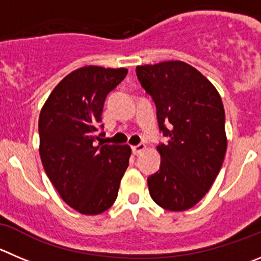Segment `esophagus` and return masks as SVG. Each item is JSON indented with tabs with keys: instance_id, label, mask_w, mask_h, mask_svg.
Instances as JSON below:
<instances>
[{
	"instance_id": "1",
	"label": "esophagus",
	"mask_w": 261,
	"mask_h": 261,
	"mask_svg": "<svg viewBox=\"0 0 261 261\" xmlns=\"http://www.w3.org/2000/svg\"><path fill=\"white\" fill-rule=\"evenodd\" d=\"M145 148H147L145 147V144H138V145H135V147H133V153L134 154H140V153H142Z\"/></svg>"
}]
</instances>
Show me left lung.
Returning <instances> with one entry per match:
<instances>
[{
  "mask_svg": "<svg viewBox=\"0 0 261 261\" xmlns=\"http://www.w3.org/2000/svg\"><path fill=\"white\" fill-rule=\"evenodd\" d=\"M152 96L160 131V170L148 177L153 201L170 211L193 207L211 188L226 152L223 101L201 72L179 60L136 67Z\"/></svg>",
  "mask_w": 261,
  "mask_h": 261,
  "instance_id": "left-lung-1",
  "label": "left lung"
}]
</instances>
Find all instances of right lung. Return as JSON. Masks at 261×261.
Returning <instances> with one entry per match:
<instances>
[{"instance_id": "right-lung-1", "label": "right lung", "mask_w": 261, "mask_h": 261, "mask_svg": "<svg viewBox=\"0 0 261 261\" xmlns=\"http://www.w3.org/2000/svg\"><path fill=\"white\" fill-rule=\"evenodd\" d=\"M127 74L126 68H80L53 90L38 119L43 169L63 201L84 215L108 210L128 166V145H109L97 134L107 95Z\"/></svg>"}]
</instances>
